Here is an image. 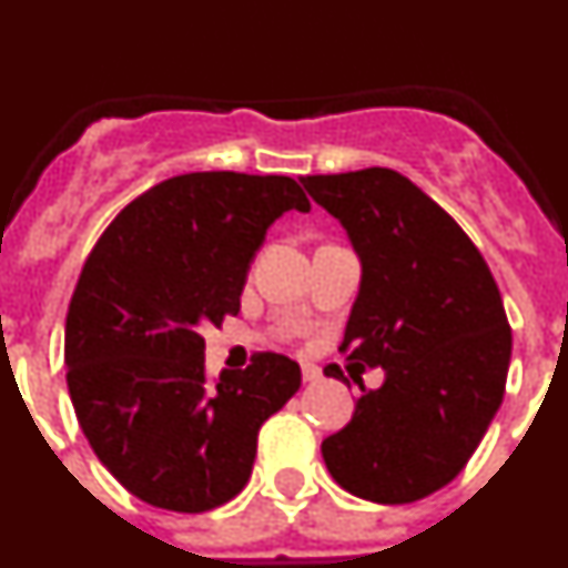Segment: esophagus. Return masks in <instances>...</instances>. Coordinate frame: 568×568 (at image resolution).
Segmentation results:
<instances>
[{
	"label": "esophagus",
	"mask_w": 568,
	"mask_h": 568,
	"mask_svg": "<svg viewBox=\"0 0 568 568\" xmlns=\"http://www.w3.org/2000/svg\"><path fill=\"white\" fill-rule=\"evenodd\" d=\"M301 375H304V381H307V384H315V381H321V369L315 364L301 366Z\"/></svg>",
	"instance_id": "34e87169"
}]
</instances>
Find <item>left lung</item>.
<instances>
[{
	"mask_svg": "<svg viewBox=\"0 0 568 568\" xmlns=\"http://www.w3.org/2000/svg\"><path fill=\"white\" fill-rule=\"evenodd\" d=\"M301 182L361 255L341 349L386 373L381 389L361 386L353 420L321 455L358 498L413 504L458 478L504 400L511 329L500 290L460 224L406 175L366 168Z\"/></svg>",
	"mask_w": 568,
	"mask_h": 568,
	"instance_id": "left-lung-1",
	"label": "left lung"
}]
</instances>
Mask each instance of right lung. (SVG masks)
<instances>
[{
	"mask_svg": "<svg viewBox=\"0 0 568 568\" xmlns=\"http://www.w3.org/2000/svg\"><path fill=\"white\" fill-rule=\"evenodd\" d=\"M287 210H310L290 175H173L84 261L64 321L68 393L90 449L144 504L195 515L235 498L261 424L298 393V364L278 353L210 378L199 333L239 315L250 261Z\"/></svg>",
	"mask_w": 568,
	"mask_h": 568,
	"instance_id": "obj_1",
	"label": "right lung"
}]
</instances>
